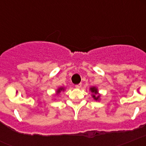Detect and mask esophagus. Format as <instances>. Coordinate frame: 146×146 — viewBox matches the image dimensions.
<instances>
[{"mask_svg":"<svg viewBox=\"0 0 146 146\" xmlns=\"http://www.w3.org/2000/svg\"><path fill=\"white\" fill-rule=\"evenodd\" d=\"M75 87L76 88V89H80V88H81V87H82V84H81V83H80V84L76 85Z\"/></svg>","mask_w":146,"mask_h":146,"instance_id":"obj_1","label":"esophagus"}]
</instances>
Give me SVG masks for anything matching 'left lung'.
I'll use <instances>...</instances> for the list:
<instances>
[{"instance_id": "obj_1", "label": "left lung", "mask_w": 146, "mask_h": 146, "mask_svg": "<svg viewBox=\"0 0 146 146\" xmlns=\"http://www.w3.org/2000/svg\"><path fill=\"white\" fill-rule=\"evenodd\" d=\"M90 91H91V92H92V97H93V98L96 101H98V100H99L100 98V95L98 94V89L96 88V87H91L90 88Z\"/></svg>"}]
</instances>
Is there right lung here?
<instances>
[{"instance_id":"obj_1","label":"right lung","mask_w":146,"mask_h":146,"mask_svg":"<svg viewBox=\"0 0 146 146\" xmlns=\"http://www.w3.org/2000/svg\"><path fill=\"white\" fill-rule=\"evenodd\" d=\"M64 87H60V88H59V89H58L57 90V94H59L60 92L64 91Z\"/></svg>"}]
</instances>
